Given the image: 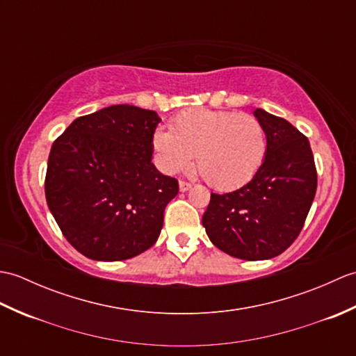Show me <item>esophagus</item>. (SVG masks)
<instances>
[{"label": "esophagus", "mask_w": 356, "mask_h": 356, "mask_svg": "<svg viewBox=\"0 0 356 356\" xmlns=\"http://www.w3.org/2000/svg\"><path fill=\"white\" fill-rule=\"evenodd\" d=\"M179 188H180V191H188L191 188V184L186 182V180H180Z\"/></svg>", "instance_id": "34e87169"}]
</instances>
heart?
Returning <instances> with one entry per match:
<instances>
[{
	"instance_id": "heart-1",
	"label": "heart",
	"mask_w": 356,
	"mask_h": 356,
	"mask_svg": "<svg viewBox=\"0 0 356 356\" xmlns=\"http://www.w3.org/2000/svg\"><path fill=\"white\" fill-rule=\"evenodd\" d=\"M153 149L165 171L184 170L195 154V168L214 190L248 184L264 161L266 131L257 118L228 110L193 108L180 113L171 131L153 134Z\"/></svg>"
}]
</instances>
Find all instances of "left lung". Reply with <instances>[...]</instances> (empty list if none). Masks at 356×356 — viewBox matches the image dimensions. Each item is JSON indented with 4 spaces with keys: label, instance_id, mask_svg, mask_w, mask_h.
<instances>
[{
    "label": "left lung",
    "instance_id": "left-lung-1",
    "mask_svg": "<svg viewBox=\"0 0 356 356\" xmlns=\"http://www.w3.org/2000/svg\"><path fill=\"white\" fill-rule=\"evenodd\" d=\"M268 149L255 176L238 190L211 193L202 217L209 240L241 260L284 252L303 229L316 191V168L306 136L286 119L257 108Z\"/></svg>",
    "mask_w": 356,
    "mask_h": 356
}]
</instances>
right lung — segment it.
I'll use <instances>...</instances> for the list:
<instances>
[{"mask_svg": "<svg viewBox=\"0 0 356 356\" xmlns=\"http://www.w3.org/2000/svg\"><path fill=\"white\" fill-rule=\"evenodd\" d=\"M161 118L111 105L74 119L53 142L45 199L67 241L92 260L133 259L156 243L177 179L151 163Z\"/></svg>", "mask_w": 356, "mask_h": 356, "instance_id": "add662e5", "label": "right lung"}]
</instances>
